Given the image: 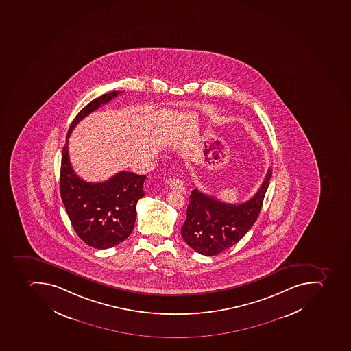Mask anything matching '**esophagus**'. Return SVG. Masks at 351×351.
Wrapping results in <instances>:
<instances>
[{
  "label": "esophagus",
  "mask_w": 351,
  "mask_h": 351,
  "mask_svg": "<svg viewBox=\"0 0 351 351\" xmlns=\"http://www.w3.org/2000/svg\"><path fill=\"white\" fill-rule=\"evenodd\" d=\"M167 184H169L171 189L177 191H185V185L180 178H171V180H167Z\"/></svg>",
  "instance_id": "obj_1"
}]
</instances>
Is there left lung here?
I'll use <instances>...</instances> for the list:
<instances>
[{
    "instance_id": "1",
    "label": "left lung",
    "mask_w": 351,
    "mask_h": 351,
    "mask_svg": "<svg viewBox=\"0 0 351 351\" xmlns=\"http://www.w3.org/2000/svg\"><path fill=\"white\" fill-rule=\"evenodd\" d=\"M272 177V169L256 194L242 204H227L195 188L189 196L187 217L182 237L186 243L202 256H217L238 243L254 225L263 205Z\"/></svg>"
}]
</instances>
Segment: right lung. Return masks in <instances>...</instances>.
I'll use <instances>...</instances> for the list:
<instances>
[{
	"label": "right lung",
	"instance_id": "add662e5",
	"mask_svg": "<svg viewBox=\"0 0 351 351\" xmlns=\"http://www.w3.org/2000/svg\"><path fill=\"white\" fill-rule=\"evenodd\" d=\"M119 93H106L88 104L73 119L67 143L62 149L60 196L79 238L95 249L114 247L131 234L136 219V204L144 196L146 177L123 171L104 182H84L71 167L68 138L79 121Z\"/></svg>",
	"mask_w": 351,
	"mask_h": 351
}]
</instances>
